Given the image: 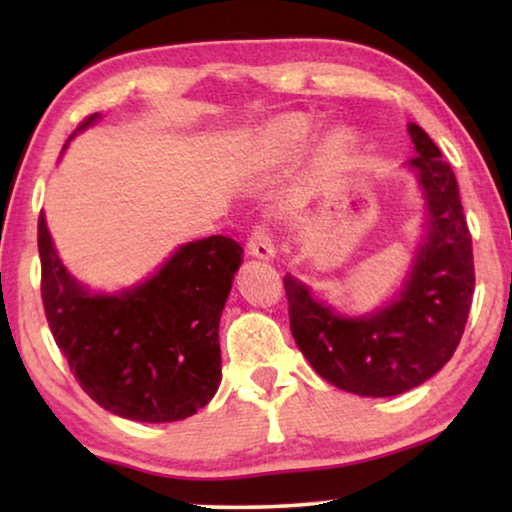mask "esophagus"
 <instances>
[{"label":"esophagus","mask_w":512,"mask_h":512,"mask_svg":"<svg viewBox=\"0 0 512 512\" xmlns=\"http://www.w3.org/2000/svg\"><path fill=\"white\" fill-rule=\"evenodd\" d=\"M247 247H249V254L254 258H261V261H272V258L277 256L275 244H272V237L268 235V230L265 228H256L254 233H251Z\"/></svg>","instance_id":"obj_1"}]
</instances>
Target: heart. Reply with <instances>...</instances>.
<instances>
[{
  "mask_svg": "<svg viewBox=\"0 0 512 512\" xmlns=\"http://www.w3.org/2000/svg\"><path fill=\"white\" fill-rule=\"evenodd\" d=\"M314 130H317V125L312 118L300 114V111L275 116L251 135V153L258 163H282V160L296 156L300 149H305V144L314 137ZM352 151L354 137L342 128L326 132L317 149L319 160L328 167L345 163Z\"/></svg>",
  "mask_w": 512,
  "mask_h": 512,
  "instance_id": "obj_1",
  "label": "heart"
}]
</instances>
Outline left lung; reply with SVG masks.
Listing matches in <instances>:
<instances>
[{
    "mask_svg": "<svg viewBox=\"0 0 512 512\" xmlns=\"http://www.w3.org/2000/svg\"><path fill=\"white\" fill-rule=\"evenodd\" d=\"M408 132L417 156L403 167L424 209L401 286L373 312L342 314L298 277H284L300 352L326 382L370 398L405 394L436 375L459 345L473 300V249L457 179L419 125L408 123Z\"/></svg>",
    "mask_w": 512,
    "mask_h": 512,
    "instance_id": "1",
    "label": "left lung"
}]
</instances>
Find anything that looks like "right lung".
<instances>
[{"instance_id": "1", "label": "right lung", "mask_w": 512, "mask_h": 512, "mask_svg": "<svg viewBox=\"0 0 512 512\" xmlns=\"http://www.w3.org/2000/svg\"><path fill=\"white\" fill-rule=\"evenodd\" d=\"M242 254L230 237H202L179 244L139 284L95 291L62 263L41 212V298L83 391L132 422H179L205 408L221 384L219 324Z\"/></svg>"}]
</instances>
